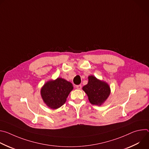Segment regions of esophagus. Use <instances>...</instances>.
Wrapping results in <instances>:
<instances>
[{
    "label": "esophagus",
    "instance_id": "1",
    "mask_svg": "<svg viewBox=\"0 0 149 149\" xmlns=\"http://www.w3.org/2000/svg\"><path fill=\"white\" fill-rule=\"evenodd\" d=\"M76 88H77L78 90H81V88H82L81 85H78V86H76Z\"/></svg>",
    "mask_w": 149,
    "mask_h": 149
}]
</instances>
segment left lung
Wrapping results in <instances>:
<instances>
[{"label":"left lung","mask_w":149,"mask_h":149,"mask_svg":"<svg viewBox=\"0 0 149 149\" xmlns=\"http://www.w3.org/2000/svg\"><path fill=\"white\" fill-rule=\"evenodd\" d=\"M82 90L87 94L90 102L93 105H101L110 94L109 85L94 76L88 77V82L82 87Z\"/></svg>","instance_id":"8db88e82"}]
</instances>
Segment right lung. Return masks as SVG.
<instances>
[{
	"instance_id": "add662e5",
	"label": "right lung",
	"mask_w": 149,
	"mask_h": 149,
	"mask_svg": "<svg viewBox=\"0 0 149 149\" xmlns=\"http://www.w3.org/2000/svg\"><path fill=\"white\" fill-rule=\"evenodd\" d=\"M72 89L73 86L70 82L58 78L55 81L47 82L42 88L40 93L42 99L48 107L56 109L65 104Z\"/></svg>"
}]
</instances>
